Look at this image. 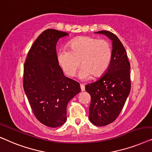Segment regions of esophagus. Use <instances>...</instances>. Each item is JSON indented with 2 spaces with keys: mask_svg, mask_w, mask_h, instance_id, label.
Masks as SVG:
<instances>
[{
  "mask_svg": "<svg viewBox=\"0 0 152 152\" xmlns=\"http://www.w3.org/2000/svg\"><path fill=\"white\" fill-rule=\"evenodd\" d=\"M80 90H81L82 92H83L85 91V86L83 84H80Z\"/></svg>",
  "mask_w": 152,
  "mask_h": 152,
  "instance_id": "1",
  "label": "esophagus"
}]
</instances>
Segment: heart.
<instances>
[{"label": "heart", "mask_w": 152, "mask_h": 152, "mask_svg": "<svg viewBox=\"0 0 152 152\" xmlns=\"http://www.w3.org/2000/svg\"><path fill=\"white\" fill-rule=\"evenodd\" d=\"M112 58V48L106 39H98L92 37H80L72 40L69 48L58 50V63L69 76H74L80 62L78 76L88 80L92 75L98 77L107 70Z\"/></svg>", "instance_id": "1"}]
</instances>
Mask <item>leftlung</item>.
<instances>
[{
    "label": "left lung",
    "instance_id": "left-lung-1",
    "mask_svg": "<svg viewBox=\"0 0 152 152\" xmlns=\"http://www.w3.org/2000/svg\"><path fill=\"white\" fill-rule=\"evenodd\" d=\"M112 40V58L102 78L86 86L90 94L89 119L94 125L103 126L114 122L124 106L131 90L129 63L126 51L116 35L107 30L96 32Z\"/></svg>",
    "mask_w": 152,
    "mask_h": 152
}]
</instances>
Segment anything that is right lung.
Wrapping results in <instances>:
<instances>
[{
  "label": "right lung",
  "mask_w": 152,
  "mask_h": 152,
  "mask_svg": "<svg viewBox=\"0 0 152 152\" xmlns=\"http://www.w3.org/2000/svg\"><path fill=\"white\" fill-rule=\"evenodd\" d=\"M65 32L47 29L28 51L23 68V89L36 118L56 128L66 120V106L80 92V84L64 76L58 63L56 44Z\"/></svg>",
  "instance_id": "1"
}]
</instances>
